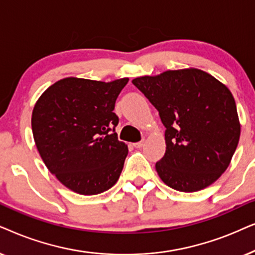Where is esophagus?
I'll return each mask as SVG.
<instances>
[{
	"mask_svg": "<svg viewBox=\"0 0 255 255\" xmlns=\"http://www.w3.org/2000/svg\"><path fill=\"white\" fill-rule=\"evenodd\" d=\"M133 145L135 148H142L144 145V140H142L140 142H135V143H133Z\"/></svg>",
	"mask_w": 255,
	"mask_h": 255,
	"instance_id": "esophagus-1",
	"label": "esophagus"
}]
</instances>
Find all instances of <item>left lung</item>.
Here are the masks:
<instances>
[{
  "instance_id": "1",
  "label": "left lung",
  "mask_w": 255,
  "mask_h": 255,
  "mask_svg": "<svg viewBox=\"0 0 255 255\" xmlns=\"http://www.w3.org/2000/svg\"><path fill=\"white\" fill-rule=\"evenodd\" d=\"M158 111L165 127L159 178L182 192L205 189L230 165L240 137L234 98L223 83L198 69L169 70L131 81Z\"/></svg>"
}]
</instances>
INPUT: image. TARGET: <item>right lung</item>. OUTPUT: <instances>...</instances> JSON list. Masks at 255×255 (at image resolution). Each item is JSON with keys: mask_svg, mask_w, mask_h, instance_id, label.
<instances>
[{"mask_svg": "<svg viewBox=\"0 0 255 255\" xmlns=\"http://www.w3.org/2000/svg\"><path fill=\"white\" fill-rule=\"evenodd\" d=\"M69 77L54 83L32 111L33 140L51 174L67 189L98 195L118 182L128 147L115 133V101L128 83Z\"/></svg>", "mask_w": 255, "mask_h": 255, "instance_id": "1", "label": "right lung"}]
</instances>
